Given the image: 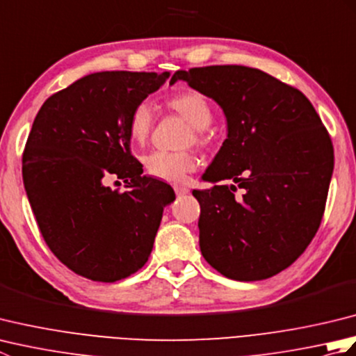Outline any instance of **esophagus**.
Here are the masks:
<instances>
[{
	"label": "esophagus",
	"instance_id": "esophagus-1",
	"mask_svg": "<svg viewBox=\"0 0 356 356\" xmlns=\"http://www.w3.org/2000/svg\"><path fill=\"white\" fill-rule=\"evenodd\" d=\"M174 191H176L177 195H184V194L190 193V188L184 186V185H176V186H174Z\"/></svg>",
	"mask_w": 356,
	"mask_h": 356
}]
</instances>
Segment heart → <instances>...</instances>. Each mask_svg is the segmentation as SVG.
<instances>
[{"label":"heart","instance_id":"1","mask_svg":"<svg viewBox=\"0 0 356 356\" xmlns=\"http://www.w3.org/2000/svg\"><path fill=\"white\" fill-rule=\"evenodd\" d=\"M166 107L184 118L191 125V133L186 138V145L195 143L199 147H208L211 143V134L208 131L209 124L213 122V107L205 96L199 92H184L171 96L166 101ZM154 125L153 110L147 102H139L131 110L128 118V134L134 143L142 145L149 138ZM145 170L156 179L171 184H182L188 174L197 168L199 161L193 151H153L145 159Z\"/></svg>","mask_w":356,"mask_h":356}]
</instances>
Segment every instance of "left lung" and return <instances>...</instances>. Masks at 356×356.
<instances>
[{
	"mask_svg": "<svg viewBox=\"0 0 356 356\" xmlns=\"http://www.w3.org/2000/svg\"><path fill=\"white\" fill-rule=\"evenodd\" d=\"M213 99L228 120V139L211 163L200 203L199 245L222 275L257 282L289 268L315 237L326 208L334 147L311 101L289 84L245 65L176 72Z\"/></svg>",
	"mask_w": 356,
	"mask_h": 356,
	"instance_id": "left-lung-1",
	"label": "left lung"
}]
</instances>
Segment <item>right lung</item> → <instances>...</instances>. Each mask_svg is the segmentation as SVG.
<instances>
[{"mask_svg":"<svg viewBox=\"0 0 356 356\" xmlns=\"http://www.w3.org/2000/svg\"><path fill=\"white\" fill-rule=\"evenodd\" d=\"M170 73L99 72L51 95L22 153V180L41 236L74 274L115 283L148 261L170 185L142 176L128 118ZM124 179L129 191H111Z\"/></svg>","mask_w":356,"mask_h":356,"instance_id":"obj_1","label":"right lung"}]
</instances>
